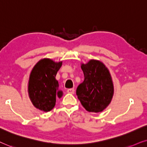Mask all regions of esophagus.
Here are the masks:
<instances>
[{
	"mask_svg": "<svg viewBox=\"0 0 147 147\" xmlns=\"http://www.w3.org/2000/svg\"><path fill=\"white\" fill-rule=\"evenodd\" d=\"M75 89H68L67 90V93H70V94H74L75 93Z\"/></svg>",
	"mask_w": 147,
	"mask_h": 147,
	"instance_id": "obj_1",
	"label": "esophagus"
}]
</instances>
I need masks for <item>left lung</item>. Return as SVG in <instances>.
Segmentation results:
<instances>
[{"label":"left lung","instance_id":"8db88e82","mask_svg":"<svg viewBox=\"0 0 147 147\" xmlns=\"http://www.w3.org/2000/svg\"><path fill=\"white\" fill-rule=\"evenodd\" d=\"M85 80L78 86L77 95L86 110L99 113L111 103L114 88L112 78L102 62L90 60L81 64Z\"/></svg>","mask_w":147,"mask_h":147}]
</instances>
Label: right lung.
<instances>
[{
  "mask_svg": "<svg viewBox=\"0 0 147 147\" xmlns=\"http://www.w3.org/2000/svg\"><path fill=\"white\" fill-rule=\"evenodd\" d=\"M62 62L43 58L31 70L28 81V95L35 107L48 112L56 105V97L60 98L63 92L58 88L56 74Z\"/></svg>",
  "mask_w": 147,
  "mask_h": 147,
  "instance_id": "add662e5",
  "label": "right lung"
}]
</instances>
